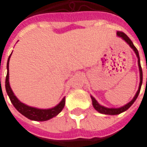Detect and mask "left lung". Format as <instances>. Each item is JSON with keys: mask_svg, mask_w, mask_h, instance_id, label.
<instances>
[{"mask_svg": "<svg viewBox=\"0 0 147 147\" xmlns=\"http://www.w3.org/2000/svg\"><path fill=\"white\" fill-rule=\"evenodd\" d=\"M117 36L119 37V38H121L123 40H124V41L126 42L128 45H129V47H130V48L134 51L135 54L137 55V63H138L139 71H140V84H139L138 90H137L136 94L134 95L133 99H131L129 103H127V105L122 106V107H120V108H107V107H105V106L101 105H99V103H98V101L94 99L92 95H90L91 99H92L93 107L94 108V109H95V110H97V111L99 112V113H103V114H108V115H117V114H119V113H123V112L127 110V109H129V108L133 105V103L135 102V100H136L137 97H138V94H139L140 90H141V87H142V67H141L140 57H139V53H138L137 49L136 48V47L133 45V43H132V42H131V39H130L124 33H123V32H118V33H117Z\"/></svg>", "mask_w": 147, "mask_h": 147, "instance_id": "obj_1", "label": "left lung"}]
</instances>
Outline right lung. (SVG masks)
<instances>
[{"mask_svg": "<svg viewBox=\"0 0 147 147\" xmlns=\"http://www.w3.org/2000/svg\"><path fill=\"white\" fill-rule=\"evenodd\" d=\"M11 54H12V53H11ZM11 54L10 55V57L8 58L7 66H6L7 75H6V77H5V90H6V93H7L9 98H10L12 105L22 115H24L26 118H28L30 120L42 122V121H47V120H49L51 118L56 117L58 113H61V111L63 109V108L65 106V101H66L65 97L61 99V102L57 105L54 106L53 108H50V109H38V108H35V107H31V106L24 104L21 101H20L18 99V98L15 95L13 90L10 88V81H9V62H10V58Z\"/></svg>", "mask_w": 147, "mask_h": 147, "instance_id": "obj_1", "label": "right lung"}]
</instances>
